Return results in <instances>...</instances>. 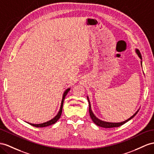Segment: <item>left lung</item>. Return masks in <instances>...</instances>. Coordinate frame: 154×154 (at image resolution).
Masks as SVG:
<instances>
[{
	"instance_id": "left-lung-1",
	"label": "left lung",
	"mask_w": 154,
	"mask_h": 154,
	"mask_svg": "<svg viewBox=\"0 0 154 154\" xmlns=\"http://www.w3.org/2000/svg\"><path fill=\"white\" fill-rule=\"evenodd\" d=\"M135 52L137 53V54L138 55V57H139L140 59V64H141V66H142V56L141 54L139 52V51L138 49H135ZM87 99H88V103H89V112H90V118H91V119L92 120V121L95 123L97 125L100 126V127H101V128H116V127H119V126H121L122 125L124 124L125 123H126V122H128L129 120H130L131 119H132V118L135 116L137 112H139V109H138L137 111L135 112V113L134 114V115L133 116H131V117H130L129 118H128V120H126L125 121H123V122H105V121H103V120H101L100 119H99V118H97L95 115L93 113L92 109H91V105H90V100H89V98L87 96Z\"/></svg>"
}]
</instances>
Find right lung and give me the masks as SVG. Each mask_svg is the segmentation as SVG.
Segmentation results:
<instances>
[{"label": "right lung", "mask_w": 154, "mask_h": 154, "mask_svg": "<svg viewBox=\"0 0 154 154\" xmlns=\"http://www.w3.org/2000/svg\"><path fill=\"white\" fill-rule=\"evenodd\" d=\"M70 88H67L64 94H63V96H62V101H61V105H60V110H59V111L58 112L57 115L55 116L53 119H51L49 121H47L46 122H44V123H42V124H31V123H29V122H27V123L30 124L31 125L34 126V127H36V128H43V127H47V126H49L51 125L52 124H54L56 123V122L58 121V120H59V118H60V116L62 115V107H63V103H64V99L66 97V96L67 95V94L68 93V92L69 91Z\"/></svg>", "instance_id": "obj_1"}]
</instances>
